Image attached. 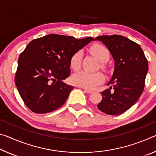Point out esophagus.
I'll return each mask as SVG.
<instances>
[{"instance_id": "esophagus-1", "label": "esophagus", "mask_w": 156, "mask_h": 156, "mask_svg": "<svg viewBox=\"0 0 156 156\" xmlns=\"http://www.w3.org/2000/svg\"><path fill=\"white\" fill-rule=\"evenodd\" d=\"M81 88H83V87H81ZM83 90H84V91H85V92L87 93V94H90V93L92 92V90H88V89H85V88H83Z\"/></svg>"}]
</instances>
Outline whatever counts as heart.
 I'll use <instances>...</instances> for the list:
<instances>
[{"label":"heart","instance_id":"1","mask_svg":"<svg viewBox=\"0 0 156 156\" xmlns=\"http://www.w3.org/2000/svg\"><path fill=\"white\" fill-rule=\"evenodd\" d=\"M91 53L94 55L101 63L106 62L110 58V51L105 46L96 44L90 48ZM83 53L81 51L76 52L71 56L70 66L73 70L77 71L80 67ZM103 67V65H101ZM72 80L74 84L84 88L91 89L99 85L104 80V76L102 73H90L87 71H80L73 76Z\"/></svg>","mask_w":156,"mask_h":156}]
</instances>
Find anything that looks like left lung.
Masks as SVG:
<instances>
[{"mask_svg":"<svg viewBox=\"0 0 156 156\" xmlns=\"http://www.w3.org/2000/svg\"><path fill=\"white\" fill-rule=\"evenodd\" d=\"M107 47L115 61L109 89L101 92L103 98L97 107L110 115H119L137 102L144 87L148 61L139 44L122 35L96 37Z\"/></svg>","mask_w":156,"mask_h":156,"instance_id":"8db88e82","label":"left lung"}]
</instances>
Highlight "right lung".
<instances>
[{
	"label": "right lung",
	"mask_w": 156,
	"mask_h": 156,
	"mask_svg": "<svg viewBox=\"0 0 156 156\" xmlns=\"http://www.w3.org/2000/svg\"><path fill=\"white\" fill-rule=\"evenodd\" d=\"M94 38L77 39L50 34L31 41L18 60L17 90L33 112L44 114L60 108L73 86L63 82L71 73L70 60Z\"/></svg>",
	"instance_id": "1"
}]
</instances>
